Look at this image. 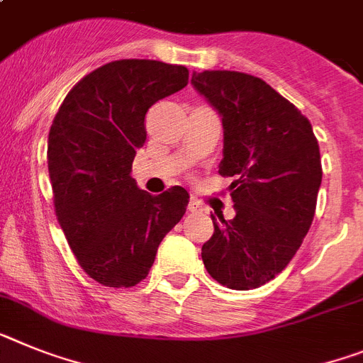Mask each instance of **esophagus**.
<instances>
[{"mask_svg": "<svg viewBox=\"0 0 363 363\" xmlns=\"http://www.w3.org/2000/svg\"><path fill=\"white\" fill-rule=\"evenodd\" d=\"M187 209L191 213H200V211H203V203L200 202V200H196V198H191L187 203Z\"/></svg>", "mask_w": 363, "mask_h": 363, "instance_id": "obj_1", "label": "esophagus"}]
</instances>
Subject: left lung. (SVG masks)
<instances>
[{"mask_svg": "<svg viewBox=\"0 0 363 363\" xmlns=\"http://www.w3.org/2000/svg\"><path fill=\"white\" fill-rule=\"evenodd\" d=\"M191 82L222 116L218 174L233 178L237 213L233 220L211 215L215 233L202 261L220 284L253 290L286 268L311 229L323 174L320 145L311 121L259 77L202 71Z\"/></svg>", "mask_w": 363, "mask_h": 363, "instance_id": "left-lung-1", "label": "left lung"}]
</instances>
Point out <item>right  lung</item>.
Here are the masks:
<instances>
[{"instance_id": "obj_1", "label": "right lung", "mask_w": 363, "mask_h": 363, "mask_svg": "<svg viewBox=\"0 0 363 363\" xmlns=\"http://www.w3.org/2000/svg\"><path fill=\"white\" fill-rule=\"evenodd\" d=\"M189 69L126 58L80 79L52 119L48 167L58 224L77 262L97 283H141L157 246L185 215L189 193L174 185L152 196L130 176L147 141L145 116L184 89Z\"/></svg>"}]
</instances>
